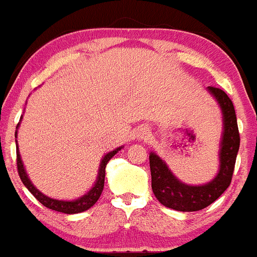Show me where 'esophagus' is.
Returning a JSON list of instances; mask_svg holds the SVG:
<instances>
[{"instance_id": "esophagus-1", "label": "esophagus", "mask_w": 257, "mask_h": 257, "mask_svg": "<svg viewBox=\"0 0 257 257\" xmlns=\"http://www.w3.org/2000/svg\"><path fill=\"white\" fill-rule=\"evenodd\" d=\"M139 136H140V139H141V140L149 139V134H147V130H142V131L139 134Z\"/></svg>"}]
</instances>
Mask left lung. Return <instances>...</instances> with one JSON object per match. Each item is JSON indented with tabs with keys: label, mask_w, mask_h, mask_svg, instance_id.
Returning <instances> with one entry per match:
<instances>
[{
	"label": "left lung",
	"mask_w": 257,
	"mask_h": 257,
	"mask_svg": "<svg viewBox=\"0 0 257 257\" xmlns=\"http://www.w3.org/2000/svg\"><path fill=\"white\" fill-rule=\"evenodd\" d=\"M207 90L215 96L223 115V136L217 176L202 186H189L179 181L157 155L154 152L150 154L152 191L164 206L177 211H199L211 205L230 186L235 169L240 134L233 103L221 88L209 86Z\"/></svg>",
	"instance_id": "8db88e82"
}]
</instances>
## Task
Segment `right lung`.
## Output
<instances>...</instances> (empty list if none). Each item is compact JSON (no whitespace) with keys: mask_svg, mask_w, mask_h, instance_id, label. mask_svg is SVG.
I'll use <instances>...</instances> for the list:
<instances>
[{"mask_svg":"<svg viewBox=\"0 0 257 257\" xmlns=\"http://www.w3.org/2000/svg\"><path fill=\"white\" fill-rule=\"evenodd\" d=\"M16 134H15V136H16ZM16 149H17V151H16L17 171H19L20 179H21V181L24 182L25 186L29 189V191L31 192V194L34 195V196L36 197L40 202H41L43 206L47 207V209L55 210V211H58V212H63V214H78V212L86 211V210L90 209V207L93 206V205L96 204V201L100 199L101 194H102L103 185H105L106 165H107V162L110 161L111 157H112L113 155L117 154V151H120L121 147L116 149L115 151L108 152V154L103 157L102 161H101V165H100V170H98V177H97V180H96L95 186H93L92 189H91L90 191L85 195V196L80 197V199H77V200H73V201H61V200L50 199V197L45 196L42 192H40L39 190H37L36 187L31 184V181H30L29 177H27L26 171H25L24 164H22V161H21V156H20L19 146H17Z\"/></svg>","mask_w":257,"mask_h":257,"instance_id":"obj_1","label":"right lung"}]
</instances>
